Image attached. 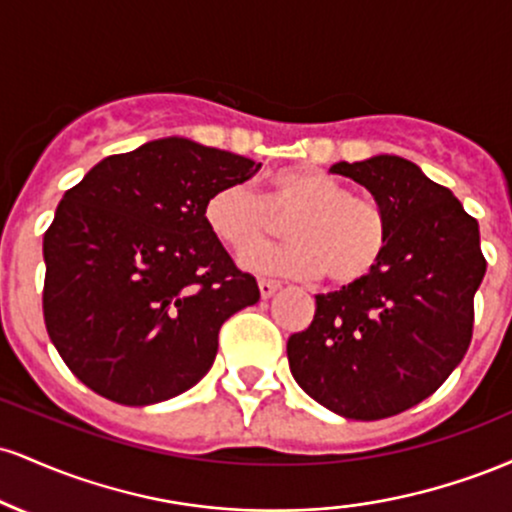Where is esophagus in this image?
Instances as JSON below:
<instances>
[{
    "instance_id": "1",
    "label": "esophagus",
    "mask_w": 512,
    "mask_h": 512,
    "mask_svg": "<svg viewBox=\"0 0 512 512\" xmlns=\"http://www.w3.org/2000/svg\"><path fill=\"white\" fill-rule=\"evenodd\" d=\"M257 286H260V296L264 298V301H267V298H272L274 293L281 289L279 281H274V279H260L257 281Z\"/></svg>"
}]
</instances>
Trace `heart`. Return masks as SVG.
Here are the masks:
<instances>
[{
	"instance_id": "b5f03b06",
	"label": "heart",
	"mask_w": 512,
	"mask_h": 512,
	"mask_svg": "<svg viewBox=\"0 0 512 512\" xmlns=\"http://www.w3.org/2000/svg\"><path fill=\"white\" fill-rule=\"evenodd\" d=\"M289 220L292 240L281 249H260ZM204 223L223 248L257 274L354 284L378 267L387 248V219L375 199L351 195L342 180L313 166H291L269 173L264 197L245 182H226L204 202ZM258 250L255 251L254 248Z\"/></svg>"
}]
</instances>
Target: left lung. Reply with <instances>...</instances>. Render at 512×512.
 <instances>
[{
    "label": "left lung",
    "mask_w": 512,
    "mask_h": 512,
    "mask_svg": "<svg viewBox=\"0 0 512 512\" xmlns=\"http://www.w3.org/2000/svg\"><path fill=\"white\" fill-rule=\"evenodd\" d=\"M387 219L383 260L342 291L317 293L308 330L286 344L305 395L344 419L378 421L431 397L467 354L486 274L479 223L407 158L334 163Z\"/></svg>",
    "instance_id": "obj_1"
}]
</instances>
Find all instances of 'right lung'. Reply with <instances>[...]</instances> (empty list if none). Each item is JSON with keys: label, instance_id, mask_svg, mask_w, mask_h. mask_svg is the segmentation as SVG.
<instances>
[{"label": "right lung", "instance_id": "obj_1", "mask_svg": "<svg viewBox=\"0 0 512 512\" xmlns=\"http://www.w3.org/2000/svg\"><path fill=\"white\" fill-rule=\"evenodd\" d=\"M262 163L185 137L96 163L45 231V327L69 370L127 407L166 402L209 373L219 330L260 301L209 233L204 202Z\"/></svg>", "mask_w": 512, "mask_h": 512}]
</instances>
